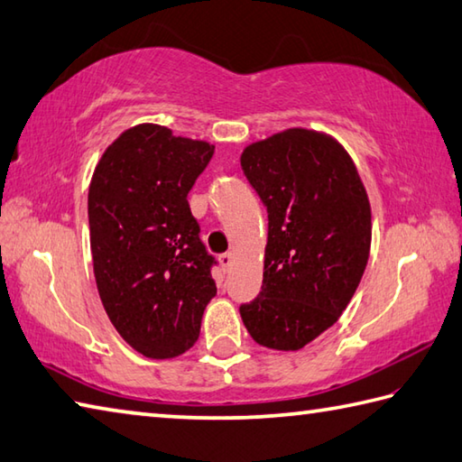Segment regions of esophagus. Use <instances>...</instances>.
I'll use <instances>...</instances> for the list:
<instances>
[{
	"label": "esophagus",
	"mask_w": 462,
	"mask_h": 462,
	"mask_svg": "<svg viewBox=\"0 0 462 462\" xmlns=\"http://www.w3.org/2000/svg\"><path fill=\"white\" fill-rule=\"evenodd\" d=\"M218 260H220L222 268L226 270V273H228L230 266H232V262H234V254H232V252H224V254H220Z\"/></svg>",
	"instance_id": "esophagus-1"
}]
</instances>
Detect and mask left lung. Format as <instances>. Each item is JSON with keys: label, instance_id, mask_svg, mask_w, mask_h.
<instances>
[{"label": "left lung", "instance_id": "1", "mask_svg": "<svg viewBox=\"0 0 462 462\" xmlns=\"http://www.w3.org/2000/svg\"><path fill=\"white\" fill-rule=\"evenodd\" d=\"M240 164L268 212L262 291L240 306L242 322L262 346L300 350L340 319L365 274L366 189L348 152L314 130L250 143Z\"/></svg>", "mask_w": 462, "mask_h": 462}]
</instances>
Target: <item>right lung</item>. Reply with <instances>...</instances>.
<instances>
[{"mask_svg": "<svg viewBox=\"0 0 462 462\" xmlns=\"http://www.w3.org/2000/svg\"><path fill=\"white\" fill-rule=\"evenodd\" d=\"M212 153L208 142L140 124L94 170L88 218L97 292L120 337L148 358L192 348L216 296V260L188 204Z\"/></svg>", "mask_w": 462, "mask_h": 462, "instance_id": "1", "label": "right lung"}]
</instances>
